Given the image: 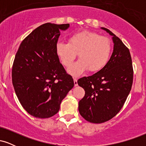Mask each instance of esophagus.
I'll use <instances>...</instances> for the list:
<instances>
[{
  "label": "esophagus",
  "mask_w": 146,
  "mask_h": 146,
  "mask_svg": "<svg viewBox=\"0 0 146 146\" xmlns=\"http://www.w3.org/2000/svg\"><path fill=\"white\" fill-rule=\"evenodd\" d=\"M73 80H74V85H75V86H78V80H77L76 78H74L73 79Z\"/></svg>",
  "instance_id": "obj_1"
}]
</instances>
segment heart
I'll list each match as a JSON object with an SVG mask.
<instances>
[{
  "mask_svg": "<svg viewBox=\"0 0 146 146\" xmlns=\"http://www.w3.org/2000/svg\"><path fill=\"white\" fill-rule=\"evenodd\" d=\"M56 53L67 68L73 64L79 53L80 60L68 70L70 74L79 75L87 69L97 72L104 67L110 58L111 43L108 38L97 33L80 31L70 37L68 43H57Z\"/></svg>",
  "mask_w": 146,
  "mask_h": 146,
  "instance_id": "heart-1",
  "label": "heart"
}]
</instances>
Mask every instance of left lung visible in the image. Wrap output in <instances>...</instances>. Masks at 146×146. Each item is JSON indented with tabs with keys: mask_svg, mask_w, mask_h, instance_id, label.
<instances>
[{
	"mask_svg": "<svg viewBox=\"0 0 146 146\" xmlns=\"http://www.w3.org/2000/svg\"><path fill=\"white\" fill-rule=\"evenodd\" d=\"M113 36V52L108 63L98 73L79 79L85 90L79 102L80 115L86 121L101 123L111 119L124 104L131 90L133 68L129 49L109 29L101 27Z\"/></svg>",
	"mask_w": 146,
	"mask_h": 146,
	"instance_id": "8db88e82",
	"label": "left lung"
}]
</instances>
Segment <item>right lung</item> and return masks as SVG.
Listing matches in <instances>:
<instances>
[{
	"mask_svg": "<svg viewBox=\"0 0 146 146\" xmlns=\"http://www.w3.org/2000/svg\"><path fill=\"white\" fill-rule=\"evenodd\" d=\"M68 27L69 24L40 25L23 40L15 56L11 72L15 92L25 110L37 118L56 115L74 86L56 53L60 32Z\"/></svg>",
	"mask_w": 146,
	"mask_h": 146,
	"instance_id": "obj_1",
	"label": "right lung"
}]
</instances>
